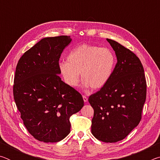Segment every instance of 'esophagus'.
<instances>
[{
  "mask_svg": "<svg viewBox=\"0 0 160 160\" xmlns=\"http://www.w3.org/2000/svg\"><path fill=\"white\" fill-rule=\"evenodd\" d=\"M82 97H83V100H84V102H87L88 101V97H87L86 96L83 95V96H82Z\"/></svg>",
  "mask_w": 160,
  "mask_h": 160,
  "instance_id": "obj_1",
  "label": "esophagus"
}]
</instances>
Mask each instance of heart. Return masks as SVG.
Segmentation results:
<instances>
[{
    "mask_svg": "<svg viewBox=\"0 0 160 160\" xmlns=\"http://www.w3.org/2000/svg\"><path fill=\"white\" fill-rule=\"evenodd\" d=\"M115 65L116 56L112 51L83 44L70 51L67 56V63H60L58 68L68 85L77 86L80 72L85 86L97 90L109 82Z\"/></svg>",
    "mask_w": 160,
    "mask_h": 160,
    "instance_id": "obj_1",
    "label": "heart"
}]
</instances>
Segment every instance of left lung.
Masks as SVG:
<instances>
[{
    "label": "left lung",
    "instance_id": "obj_1",
    "mask_svg": "<svg viewBox=\"0 0 160 160\" xmlns=\"http://www.w3.org/2000/svg\"><path fill=\"white\" fill-rule=\"evenodd\" d=\"M107 40L117 63L109 82L88 101L94 109L92 133L102 142H116L125 138L141 120L147 84L138 57L117 42Z\"/></svg>",
    "mask_w": 160,
    "mask_h": 160
}]
</instances>
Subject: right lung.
Instances as JSON below:
<instances>
[{
  "instance_id": "1",
  "label": "right lung",
  "mask_w": 160,
  "mask_h": 160,
  "mask_svg": "<svg viewBox=\"0 0 160 160\" xmlns=\"http://www.w3.org/2000/svg\"><path fill=\"white\" fill-rule=\"evenodd\" d=\"M70 36L46 37L22 56L16 66L14 99L29 133L56 142L70 131V117L84 106L82 97L59 76V59Z\"/></svg>"
}]
</instances>
